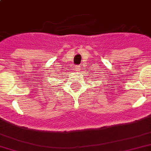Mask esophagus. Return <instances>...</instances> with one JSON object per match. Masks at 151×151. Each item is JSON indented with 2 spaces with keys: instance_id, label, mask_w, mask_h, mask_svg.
<instances>
[{
  "instance_id": "esophagus-1",
  "label": "esophagus",
  "mask_w": 151,
  "mask_h": 151,
  "mask_svg": "<svg viewBox=\"0 0 151 151\" xmlns=\"http://www.w3.org/2000/svg\"><path fill=\"white\" fill-rule=\"evenodd\" d=\"M80 66H76V71H80Z\"/></svg>"
}]
</instances>
